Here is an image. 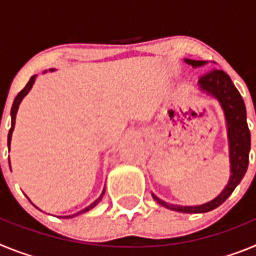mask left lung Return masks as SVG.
Returning <instances> with one entry per match:
<instances>
[{
  "label": "left lung",
  "instance_id": "left-lung-1",
  "mask_svg": "<svg viewBox=\"0 0 256 256\" xmlns=\"http://www.w3.org/2000/svg\"><path fill=\"white\" fill-rule=\"evenodd\" d=\"M184 62L191 65L192 68L205 66L209 64L208 61L191 60V58H184ZM198 86L201 94L218 101L222 110L224 112L228 148H230V174L228 183L226 184L223 191L216 198L208 201L205 204L192 205V206L174 205L162 200L155 194H152L154 200L158 201L160 205L166 209L180 212H190V214L208 212L210 210L216 209L219 205L223 204L230 198V194L238 186L248 170V152H250V146H252V137H250V130H248V122H246L245 102L230 80V76L224 73L223 70L212 69L198 79Z\"/></svg>",
  "mask_w": 256,
  "mask_h": 256
}]
</instances>
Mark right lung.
<instances>
[{"mask_svg": "<svg viewBox=\"0 0 256 256\" xmlns=\"http://www.w3.org/2000/svg\"><path fill=\"white\" fill-rule=\"evenodd\" d=\"M46 72H47V70H44V73H46ZM48 72H55V69H54V68H52V69H48ZM36 76H37V74H36V76H30V79H29V82L26 83V87L22 88V91H20L19 94H18V96L15 97V100H14V102H12V108H11V128H10V130H8V150H10L11 137H12L14 128H15V119H16L18 108H19V105H20V104H22V98H24V97H26V94H29V91H30L32 87H33V84H34V82H36ZM8 162H10V160H8ZM8 164H10V162H8ZM10 169H11V165H10ZM104 194H105V188H104V190H102V192H101L100 198H97V200H94L91 205H88L87 208H84V209L80 210V212H76V214H72V216H58V218H65V219H68V218H73V216H79V214H83V212H90V210L94 209V208L96 206V205L98 204V202H100L101 200H102ZM28 200H29V198H28ZM36 208H37V206H36Z\"/></svg>", "mask_w": 256, "mask_h": 256, "instance_id": "add662e5", "label": "right lung"}]
</instances>
